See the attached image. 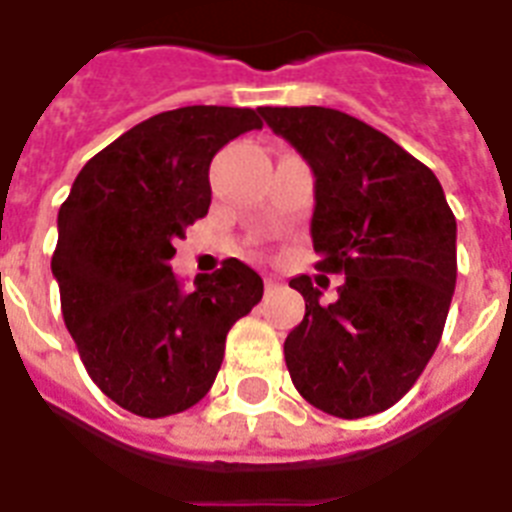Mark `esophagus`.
Instances as JSON below:
<instances>
[{
  "instance_id": "esophagus-1",
  "label": "esophagus",
  "mask_w": 512,
  "mask_h": 512,
  "mask_svg": "<svg viewBox=\"0 0 512 512\" xmlns=\"http://www.w3.org/2000/svg\"><path fill=\"white\" fill-rule=\"evenodd\" d=\"M276 287H279V281L273 279V276H265V292H273Z\"/></svg>"
}]
</instances>
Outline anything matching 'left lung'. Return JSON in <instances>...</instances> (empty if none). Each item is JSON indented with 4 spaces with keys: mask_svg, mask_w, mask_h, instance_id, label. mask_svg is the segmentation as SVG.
<instances>
[{
    "mask_svg": "<svg viewBox=\"0 0 512 512\" xmlns=\"http://www.w3.org/2000/svg\"><path fill=\"white\" fill-rule=\"evenodd\" d=\"M311 164L316 268L345 273L332 305L311 276L289 287L305 316L284 340L300 396L358 420L406 396L436 353L457 284V220L438 177L356 116L335 108H260Z\"/></svg>",
    "mask_w": 512,
    "mask_h": 512,
    "instance_id": "8db88e82",
    "label": "left lung"
}]
</instances>
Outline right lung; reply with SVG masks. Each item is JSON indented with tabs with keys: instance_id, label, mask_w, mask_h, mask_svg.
I'll list each match as a JSON object with an SVG mask.
<instances>
[{
	"instance_id": "obj_1",
	"label": "right lung",
	"mask_w": 512,
	"mask_h": 512,
	"mask_svg": "<svg viewBox=\"0 0 512 512\" xmlns=\"http://www.w3.org/2000/svg\"><path fill=\"white\" fill-rule=\"evenodd\" d=\"M263 122L252 108L185 106L135 124L76 175L58 212L52 276L92 382L138 417H170L207 396L228 329L263 297L231 257L183 292L172 241L207 215L209 164Z\"/></svg>"
}]
</instances>
